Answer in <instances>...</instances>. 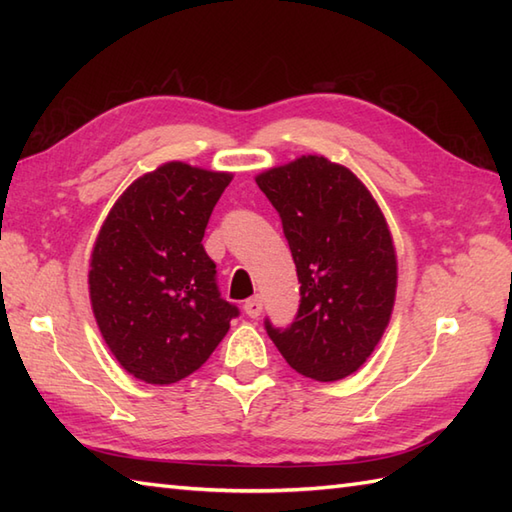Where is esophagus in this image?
<instances>
[{"instance_id":"obj_1","label":"esophagus","mask_w":512,"mask_h":512,"mask_svg":"<svg viewBox=\"0 0 512 512\" xmlns=\"http://www.w3.org/2000/svg\"><path fill=\"white\" fill-rule=\"evenodd\" d=\"M262 310H264V301H262V297L255 295V297L246 299V303H244V312L248 314L250 319H257L259 314H262Z\"/></svg>"}]
</instances>
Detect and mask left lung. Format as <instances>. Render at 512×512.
<instances>
[{
    "label": "left lung",
    "mask_w": 512,
    "mask_h": 512,
    "mask_svg": "<svg viewBox=\"0 0 512 512\" xmlns=\"http://www.w3.org/2000/svg\"><path fill=\"white\" fill-rule=\"evenodd\" d=\"M257 187L275 206L297 266L301 303L290 328L266 332L301 376L334 383L354 374L383 339L398 262L374 195L325 156L266 169Z\"/></svg>",
    "instance_id": "left-lung-1"
}]
</instances>
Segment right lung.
<instances>
[{
  "mask_svg": "<svg viewBox=\"0 0 512 512\" xmlns=\"http://www.w3.org/2000/svg\"><path fill=\"white\" fill-rule=\"evenodd\" d=\"M233 180L171 160L143 173L107 213L90 257V301L127 374L171 385L200 369L239 310L220 297L202 246L213 206Z\"/></svg>",
  "mask_w": 512,
  "mask_h": 512,
  "instance_id": "obj_1",
  "label": "right lung"
}]
</instances>
